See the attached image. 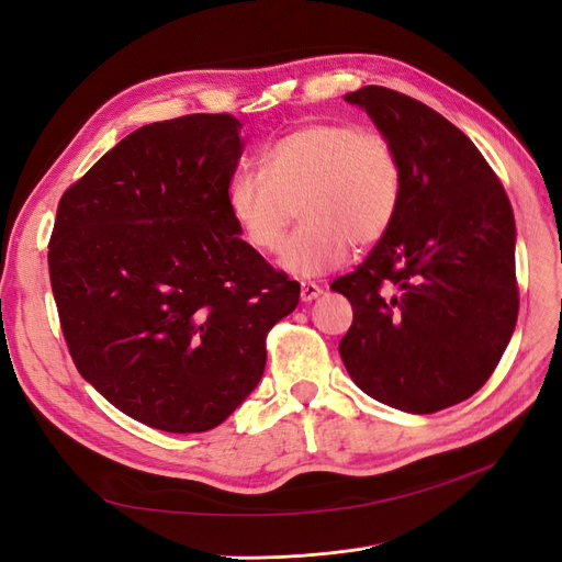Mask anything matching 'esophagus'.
Returning <instances> with one entry per match:
<instances>
[{"label": "esophagus", "instance_id": "34e87169", "mask_svg": "<svg viewBox=\"0 0 562 562\" xmlns=\"http://www.w3.org/2000/svg\"><path fill=\"white\" fill-rule=\"evenodd\" d=\"M321 293H323V288H321L318 283H314V281H302V285H300V297H302V302H312V300H316Z\"/></svg>", "mask_w": 562, "mask_h": 562}]
</instances>
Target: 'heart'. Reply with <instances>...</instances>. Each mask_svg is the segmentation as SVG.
Returning a JSON list of instances; mask_svg holds the SVG:
<instances>
[{
    "label": "heart",
    "mask_w": 562,
    "mask_h": 562,
    "mask_svg": "<svg viewBox=\"0 0 562 562\" xmlns=\"http://www.w3.org/2000/svg\"><path fill=\"white\" fill-rule=\"evenodd\" d=\"M403 166L389 135L349 122H312L271 143L260 171H239L227 190L236 227L258 252L279 250L295 211L302 227L281 248V267L318 277L394 227Z\"/></svg>",
    "instance_id": "obj_1"
}]
</instances>
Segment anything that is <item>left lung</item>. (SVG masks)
<instances>
[{
  "label": "left lung",
  "mask_w": 562,
  "mask_h": 562,
  "mask_svg": "<svg viewBox=\"0 0 562 562\" xmlns=\"http://www.w3.org/2000/svg\"><path fill=\"white\" fill-rule=\"evenodd\" d=\"M345 100L394 143L403 201L384 239L330 283L353 310L339 356L368 396L438 413L490 380L514 335L512 203L479 147L436 110L384 87Z\"/></svg>",
  "instance_id": "1"
}]
</instances>
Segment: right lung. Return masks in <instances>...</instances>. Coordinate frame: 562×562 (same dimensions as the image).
<instances>
[{
    "label": "right lung",
    "instance_id": "add662e5",
    "mask_svg": "<svg viewBox=\"0 0 562 562\" xmlns=\"http://www.w3.org/2000/svg\"><path fill=\"white\" fill-rule=\"evenodd\" d=\"M239 128L223 112L133 131L67 187L50 232V291L77 370L161 431L225 422L300 300L229 213Z\"/></svg>",
    "mask_w": 562,
    "mask_h": 562
}]
</instances>
